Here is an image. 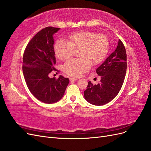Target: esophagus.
<instances>
[{
  "instance_id": "esophagus-1",
  "label": "esophagus",
  "mask_w": 151,
  "mask_h": 151,
  "mask_svg": "<svg viewBox=\"0 0 151 151\" xmlns=\"http://www.w3.org/2000/svg\"><path fill=\"white\" fill-rule=\"evenodd\" d=\"M77 79L76 78H73V77H71V78H70V81L71 82H73V81H76Z\"/></svg>"
}]
</instances>
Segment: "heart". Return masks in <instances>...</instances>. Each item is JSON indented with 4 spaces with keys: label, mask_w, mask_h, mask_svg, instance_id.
I'll return each instance as SVG.
<instances>
[{
    "label": "heart",
    "mask_w": 151,
    "mask_h": 151,
    "mask_svg": "<svg viewBox=\"0 0 151 151\" xmlns=\"http://www.w3.org/2000/svg\"><path fill=\"white\" fill-rule=\"evenodd\" d=\"M73 48L79 49V58L68 60L63 70L68 75L78 77L89 70L91 64L96 65L103 61L108 52L109 40L103 34L79 31L68 35L67 41L57 40L54 52L58 59L65 60L70 57Z\"/></svg>",
    "instance_id": "1"
}]
</instances>
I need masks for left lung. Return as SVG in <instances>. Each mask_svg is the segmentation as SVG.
<instances>
[{"label": "left lung", "mask_w": 151, "mask_h": 151, "mask_svg": "<svg viewBox=\"0 0 151 151\" xmlns=\"http://www.w3.org/2000/svg\"><path fill=\"white\" fill-rule=\"evenodd\" d=\"M101 81L93 85L88 82L84 92L88 103L101 106L115 98L121 89L127 71V53L122 41L119 40L115 51L111 53L96 70Z\"/></svg>", "instance_id": "1"}]
</instances>
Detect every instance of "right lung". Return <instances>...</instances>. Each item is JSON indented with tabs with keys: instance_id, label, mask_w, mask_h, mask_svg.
<instances>
[{
	"instance_id": "add662e5",
	"label": "right lung",
	"mask_w": 151,
	"mask_h": 151,
	"mask_svg": "<svg viewBox=\"0 0 151 151\" xmlns=\"http://www.w3.org/2000/svg\"><path fill=\"white\" fill-rule=\"evenodd\" d=\"M60 28L47 27L31 40L23 55L22 71L31 94L45 103L52 104L60 100L69 79L60 76L58 79L48 75L56 63L53 35Z\"/></svg>"
}]
</instances>
